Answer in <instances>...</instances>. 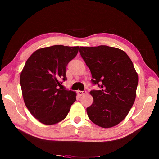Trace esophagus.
<instances>
[{
  "instance_id": "obj_1",
  "label": "esophagus",
  "mask_w": 159,
  "mask_h": 159,
  "mask_svg": "<svg viewBox=\"0 0 159 159\" xmlns=\"http://www.w3.org/2000/svg\"><path fill=\"white\" fill-rule=\"evenodd\" d=\"M86 91H80V90H78V91H77V93H78V95H80V96H82V95H83L86 94Z\"/></svg>"
}]
</instances>
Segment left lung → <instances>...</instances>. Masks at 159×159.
<instances>
[{"mask_svg":"<svg viewBox=\"0 0 159 159\" xmlns=\"http://www.w3.org/2000/svg\"><path fill=\"white\" fill-rule=\"evenodd\" d=\"M79 52L92 75L91 81L101 90L89 93L93 102L86 111L89 119L103 128L122 122L134 104L138 74L128 55L107 46L80 47Z\"/></svg>","mask_w":159,"mask_h":159,"instance_id":"obj_1","label":"left lung"}]
</instances>
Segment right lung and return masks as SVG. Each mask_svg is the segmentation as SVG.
Segmentation results:
<instances>
[{
    "label": "right lung",
    "mask_w": 159,
    "mask_h": 159,
    "mask_svg": "<svg viewBox=\"0 0 159 159\" xmlns=\"http://www.w3.org/2000/svg\"><path fill=\"white\" fill-rule=\"evenodd\" d=\"M79 52V46L55 45L39 49L28 58L20 82L25 105L31 114L46 125L64 120L76 101V92L62 89L66 68Z\"/></svg>",
    "instance_id": "1"
}]
</instances>
